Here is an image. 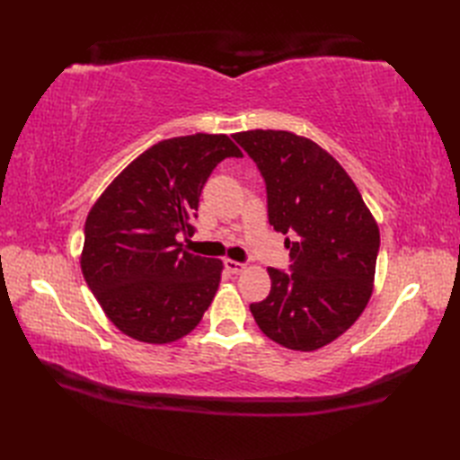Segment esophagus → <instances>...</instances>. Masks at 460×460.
Segmentation results:
<instances>
[{
    "label": "esophagus",
    "mask_w": 460,
    "mask_h": 460,
    "mask_svg": "<svg viewBox=\"0 0 460 460\" xmlns=\"http://www.w3.org/2000/svg\"><path fill=\"white\" fill-rule=\"evenodd\" d=\"M225 269L230 272V274H240L245 270V264L243 262H238L234 259H225Z\"/></svg>",
    "instance_id": "1"
}]
</instances>
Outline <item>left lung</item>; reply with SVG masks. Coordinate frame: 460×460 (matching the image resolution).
Returning <instances> with one entry per match:
<instances>
[{
	"label": "left lung",
	"instance_id": "left-lung-1",
	"mask_svg": "<svg viewBox=\"0 0 460 460\" xmlns=\"http://www.w3.org/2000/svg\"><path fill=\"white\" fill-rule=\"evenodd\" d=\"M267 184L269 222L286 234L289 270L269 269L270 294L249 309L264 336L314 351L340 338L372 296L380 230L343 166L288 130L234 134Z\"/></svg>",
	"mask_w": 460,
	"mask_h": 460
}]
</instances>
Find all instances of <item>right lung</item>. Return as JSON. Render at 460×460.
Returning <instances> with one entry per match:
<instances>
[{"label":"right lung","mask_w":460,"mask_h":460,"mask_svg":"<svg viewBox=\"0 0 460 460\" xmlns=\"http://www.w3.org/2000/svg\"><path fill=\"white\" fill-rule=\"evenodd\" d=\"M243 153L226 134L163 140L136 157L90 208L80 267L103 313L122 333L171 343L199 324L222 272L193 255L201 190L215 166Z\"/></svg>","instance_id":"obj_1"}]
</instances>
